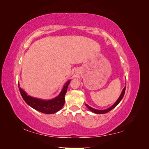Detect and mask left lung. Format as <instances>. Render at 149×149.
Segmentation results:
<instances>
[{
	"label": "left lung",
	"mask_w": 149,
	"mask_h": 149,
	"mask_svg": "<svg viewBox=\"0 0 149 149\" xmlns=\"http://www.w3.org/2000/svg\"><path fill=\"white\" fill-rule=\"evenodd\" d=\"M125 87L123 89V92H122V93H121V94H120V96L118 100V101H117L114 103V105H112L111 107L108 108V109H105V110H97V109H94V108H92V107H91L90 106H89L88 104H86V107L88 108V109H89L90 111H91L92 112H94V113H96V114H105V113H107V112H109L110 111H111L112 109H114V108L115 107H116L118 105V104L120 102V101H121L122 99H123V97H124V93H125Z\"/></svg>",
	"instance_id": "8db88e82"
}]
</instances>
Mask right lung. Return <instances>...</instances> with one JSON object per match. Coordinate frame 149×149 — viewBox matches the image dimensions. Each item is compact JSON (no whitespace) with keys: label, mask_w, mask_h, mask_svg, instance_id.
<instances>
[{"label":"right lung","mask_w":149,"mask_h":149,"mask_svg":"<svg viewBox=\"0 0 149 149\" xmlns=\"http://www.w3.org/2000/svg\"><path fill=\"white\" fill-rule=\"evenodd\" d=\"M70 83V81H68L65 84L64 88H63L59 95L51 100H42L29 96L20 88H19V91L22 97H23L24 100L27 104L33 108L34 109L41 112L42 113L50 114L55 113L57 111L60 110L64 106L65 101V96Z\"/></svg>","instance_id":"obj_1"}]
</instances>
